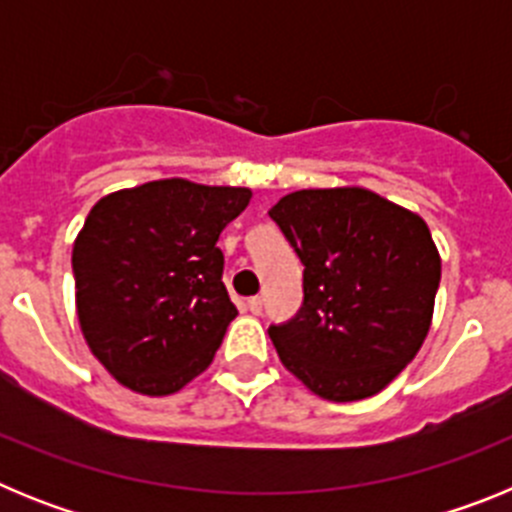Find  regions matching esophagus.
I'll use <instances>...</instances> for the list:
<instances>
[{"mask_svg":"<svg viewBox=\"0 0 512 512\" xmlns=\"http://www.w3.org/2000/svg\"><path fill=\"white\" fill-rule=\"evenodd\" d=\"M246 307L253 312V315H259V312L264 310V300H261V297H251V300L246 302Z\"/></svg>","mask_w":512,"mask_h":512,"instance_id":"esophagus-1","label":"esophagus"}]
</instances>
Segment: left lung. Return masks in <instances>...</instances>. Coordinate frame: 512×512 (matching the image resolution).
Returning a JSON list of instances; mask_svg holds the SVG:
<instances>
[{"label":"left lung","mask_w":512,"mask_h":512,"mask_svg":"<svg viewBox=\"0 0 512 512\" xmlns=\"http://www.w3.org/2000/svg\"><path fill=\"white\" fill-rule=\"evenodd\" d=\"M269 215L305 264L297 318L269 328L284 369L330 402L382 392L431 330L441 253L428 223L364 187L300 189Z\"/></svg>","instance_id":"1"}]
</instances>
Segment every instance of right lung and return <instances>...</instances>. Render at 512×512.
Wrapping results in <instances>:
<instances>
[{
    "label": "right lung",
    "mask_w": 512,
    "mask_h": 512,
    "mask_svg": "<svg viewBox=\"0 0 512 512\" xmlns=\"http://www.w3.org/2000/svg\"><path fill=\"white\" fill-rule=\"evenodd\" d=\"M248 187L158 179L104 194L71 253L81 336L128 390L174 395L215 359L238 315L217 238Z\"/></svg>",
    "instance_id": "right-lung-1"
}]
</instances>
